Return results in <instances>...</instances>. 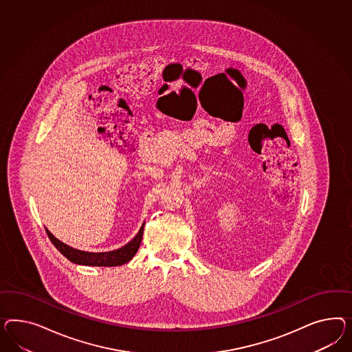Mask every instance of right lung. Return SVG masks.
I'll return each instance as SVG.
<instances>
[{
    "label": "right lung",
    "mask_w": 352,
    "mask_h": 352,
    "mask_svg": "<svg viewBox=\"0 0 352 352\" xmlns=\"http://www.w3.org/2000/svg\"><path fill=\"white\" fill-rule=\"evenodd\" d=\"M143 227H144V224L140 229V232L137 233V236L128 245H125L122 248H118L115 251H110V252H86V251L76 250V248H70L65 243H63L61 241H58L54 234H51V232H48L47 229H46V232H47L50 241L54 243V246L72 263L80 264V265L118 266L123 265L129 260H132V257L138 251L140 245L142 242Z\"/></svg>",
    "instance_id": "add662e5"
}]
</instances>
